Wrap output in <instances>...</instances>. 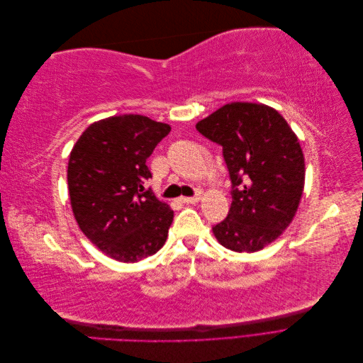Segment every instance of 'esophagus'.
<instances>
[{
    "label": "esophagus",
    "mask_w": 363,
    "mask_h": 363,
    "mask_svg": "<svg viewBox=\"0 0 363 363\" xmlns=\"http://www.w3.org/2000/svg\"><path fill=\"white\" fill-rule=\"evenodd\" d=\"M200 200H201V195L196 194V195H194V196H182V199H180L179 201H182V203H184V204H195V203H199Z\"/></svg>",
    "instance_id": "1"
}]
</instances>
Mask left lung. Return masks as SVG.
I'll return each mask as SVG.
<instances>
[{"label": "left lung", "mask_w": 363, "mask_h": 363, "mask_svg": "<svg viewBox=\"0 0 363 363\" xmlns=\"http://www.w3.org/2000/svg\"><path fill=\"white\" fill-rule=\"evenodd\" d=\"M223 147L232 180V206L213 225L218 242L255 252L276 240L294 219L304 188L298 138L269 106L230 103L195 125Z\"/></svg>", "instance_id": "left-lung-1"}]
</instances>
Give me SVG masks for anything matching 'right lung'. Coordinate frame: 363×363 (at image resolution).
I'll list each match as a JSON object with an SVG mask.
<instances>
[{"instance_id":"1","label":"right lung","mask_w":363,"mask_h":363,"mask_svg":"<svg viewBox=\"0 0 363 363\" xmlns=\"http://www.w3.org/2000/svg\"><path fill=\"white\" fill-rule=\"evenodd\" d=\"M171 127L142 115L111 116L87 127L68 163L71 207L82 232L106 256L133 263L157 252L174 212L144 183L147 159Z\"/></svg>"}]
</instances>
